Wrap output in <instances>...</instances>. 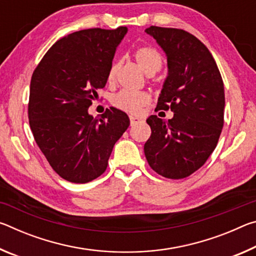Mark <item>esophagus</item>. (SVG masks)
Wrapping results in <instances>:
<instances>
[{
	"instance_id": "34e87169",
	"label": "esophagus",
	"mask_w": 256,
	"mask_h": 256,
	"mask_svg": "<svg viewBox=\"0 0 256 256\" xmlns=\"http://www.w3.org/2000/svg\"><path fill=\"white\" fill-rule=\"evenodd\" d=\"M130 122H131V125H136L138 123L144 122V120H141L140 118H136V116H130Z\"/></svg>"
}]
</instances>
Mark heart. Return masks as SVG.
<instances>
[{
	"label": "heart",
	"mask_w": 256,
	"mask_h": 256,
	"mask_svg": "<svg viewBox=\"0 0 256 256\" xmlns=\"http://www.w3.org/2000/svg\"><path fill=\"white\" fill-rule=\"evenodd\" d=\"M136 63L146 74L152 72H158L162 68V56L152 47L142 46L138 47L134 53ZM120 60H116L110 66L107 73V81L112 84L115 81L116 73L120 68ZM151 102V97L148 92H120L115 94L112 99V105L116 108L123 110L128 114H138L142 108L148 106Z\"/></svg>",
	"instance_id": "obj_1"
}]
</instances>
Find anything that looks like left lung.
Returning <instances> with one entry per match:
<instances>
[{
  "mask_svg": "<svg viewBox=\"0 0 256 256\" xmlns=\"http://www.w3.org/2000/svg\"><path fill=\"white\" fill-rule=\"evenodd\" d=\"M146 32L167 58L168 73L157 108H170L174 118L149 116L151 136L144 154L159 175L185 178L204 164L218 144L224 126V82L209 50L193 34L156 26Z\"/></svg>",
  "mask_w": 256,
  "mask_h": 256,
  "instance_id": "left-lung-1",
  "label": "left lung"
}]
</instances>
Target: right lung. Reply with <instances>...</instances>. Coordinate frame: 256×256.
<instances>
[{
    "label": "right lung",
    "instance_id": "right-lung-1",
    "mask_svg": "<svg viewBox=\"0 0 256 256\" xmlns=\"http://www.w3.org/2000/svg\"><path fill=\"white\" fill-rule=\"evenodd\" d=\"M126 27L76 32L47 50L30 82L28 118L34 141L52 168L84 184L106 170L116 141L130 125L126 112L110 107L100 118L88 108L106 86Z\"/></svg>",
    "mask_w": 256,
    "mask_h": 256
}]
</instances>
